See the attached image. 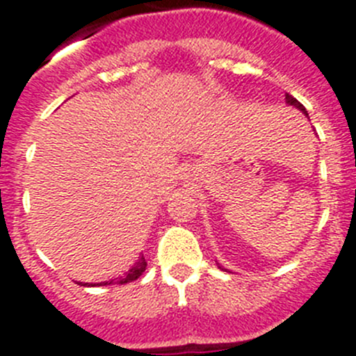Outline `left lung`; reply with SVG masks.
Wrapping results in <instances>:
<instances>
[{"label": "left lung", "instance_id": "obj_1", "mask_svg": "<svg viewBox=\"0 0 356 356\" xmlns=\"http://www.w3.org/2000/svg\"><path fill=\"white\" fill-rule=\"evenodd\" d=\"M285 102H287L289 105L296 106V108H298V110H301V112H303V114L307 115V118H308V112H307V108H305V106L301 105V103L298 102V99H296L294 96H291V94H285Z\"/></svg>", "mask_w": 356, "mask_h": 356}]
</instances>
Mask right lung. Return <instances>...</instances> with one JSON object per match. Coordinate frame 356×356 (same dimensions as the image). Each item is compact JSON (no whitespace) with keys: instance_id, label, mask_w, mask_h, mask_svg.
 Listing matches in <instances>:
<instances>
[{"instance_id":"add662e5","label":"right lung","mask_w":356,"mask_h":356,"mask_svg":"<svg viewBox=\"0 0 356 356\" xmlns=\"http://www.w3.org/2000/svg\"><path fill=\"white\" fill-rule=\"evenodd\" d=\"M146 260H144V257H139V260L131 266L130 271L127 273L124 276H119V278L115 280H110V282H103V284H97V285H112V284H118V285H124V284H130V282H134V280L139 278L140 275H143L144 271H146ZM80 285H87V284H80Z\"/></svg>"}]
</instances>
